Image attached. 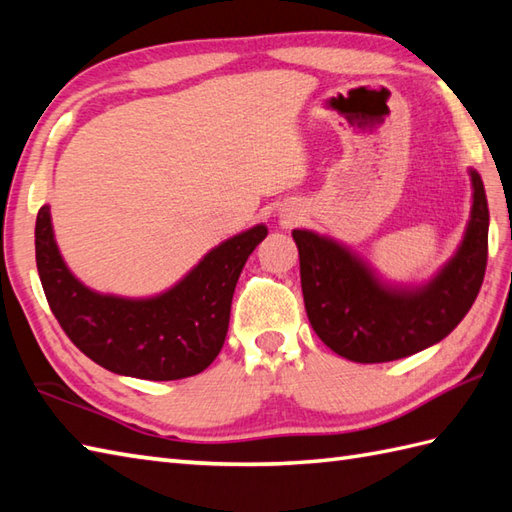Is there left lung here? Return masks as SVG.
<instances>
[{"label":"left lung","instance_id":"1","mask_svg":"<svg viewBox=\"0 0 512 512\" xmlns=\"http://www.w3.org/2000/svg\"><path fill=\"white\" fill-rule=\"evenodd\" d=\"M464 242L420 290H389L332 239L292 231L310 325L332 352L354 363H387L442 341L471 310L488 259V202L477 171Z\"/></svg>","mask_w":512,"mask_h":512}]
</instances>
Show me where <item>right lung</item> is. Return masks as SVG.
<instances>
[{
    "mask_svg": "<svg viewBox=\"0 0 512 512\" xmlns=\"http://www.w3.org/2000/svg\"><path fill=\"white\" fill-rule=\"evenodd\" d=\"M266 235L259 224L226 239L178 286L140 301L96 295L72 277L54 244L48 206L37 213L35 255L48 306L85 356L114 374L178 380L204 372L220 354L239 273Z\"/></svg>",
    "mask_w": 512,
    "mask_h": 512,
    "instance_id": "1",
    "label": "right lung"
}]
</instances>
